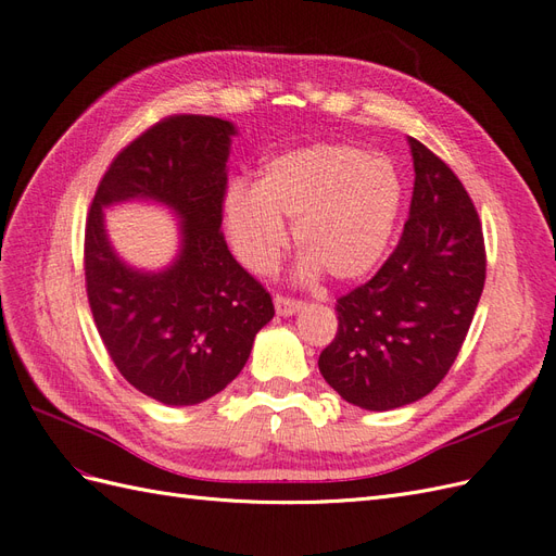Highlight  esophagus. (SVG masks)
I'll use <instances>...</instances> for the list:
<instances>
[{"instance_id": "34e87169", "label": "esophagus", "mask_w": 556, "mask_h": 556, "mask_svg": "<svg viewBox=\"0 0 556 556\" xmlns=\"http://www.w3.org/2000/svg\"><path fill=\"white\" fill-rule=\"evenodd\" d=\"M274 306H276V313L282 315V317H290V315H294V313H299L301 308H304V304H301V301L290 299V296H280V294L274 299Z\"/></svg>"}]
</instances>
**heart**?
I'll return each instance as SVG.
<instances>
[{"mask_svg": "<svg viewBox=\"0 0 556 556\" xmlns=\"http://www.w3.org/2000/svg\"><path fill=\"white\" fill-rule=\"evenodd\" d=\"M403 199L396 166L348 143H313L268 160L257 185L231 182L223 199L229 243L250 271H271L288 243L282 217L304 248L296 276H366L384 255Z\"/></svg>", "mask_w": 556, "mask_h": 556, "instance_id": "1", "label": "heart"}]
</instances>
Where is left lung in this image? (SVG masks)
<instances>
[{
  "instance_id": "obj_1",
  "label": "left lung",
  "mask_w": 556,
  "mask_h": 556,
  "mask_svg": "<svg viewBox=\"0 0 556 556\" xmlns=\"http://www.w3.org/2000/svg\"><path fill=\"white\" fill-rule=\"evenodd\" d=\"M408 223L380 271L336 304L339 331L319 374L352 406L394 410L427 396L457 359L484 288L473 201L450 166L408 137Z\"/></svg>"
}]
</instances>
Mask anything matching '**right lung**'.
Here are the masks:
<instances>
[{
  "instance_id": "1",
  "label": "right lung",
  "mask_w": 556,
  "mask_h": 556,
  "mask_svg": "<svg viewBox=\"0 0 556 556\" xmlns=\"http://www.w3.org/2000/svg\"><path fill=\"white\" fill-rule=\"evenodd\" d=\"M237 127L211 115H174L117 155L86 225V282L99 336L123 378L164 406H194L245 366L274 304L231 257L220 231L227 160ZM143 200L172 210L177 257L157 273L110 245L103 208Z\"/></svg>"
}]
</instances>
